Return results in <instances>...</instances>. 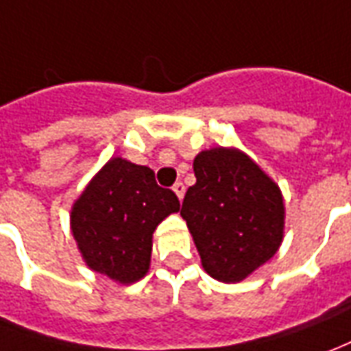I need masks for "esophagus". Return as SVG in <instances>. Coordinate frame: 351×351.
<instances>
[{"instance_id": "34e87169", "label": "esophagus", "mask_w": 351, "mask_h": 351, "mask_svg": "<svg viewBox=\"0 0 351 351\" xmlns=\"http://www.w3.org/2000/svg\"><path fill=\"white\" fill-rule=\"evenodd\" d=\"M173 190H175V193L178 195V199H182L184 197V192H186V188H184L182 182H176L175 186H173Z\"/></svg>"}]
</instances>
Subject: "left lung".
<instances>
[{
	"label": "left lung",
	"instance_id": "1",
	"mask_svg": "<svg viewBox=\"0 0 351 351\" xmlns=\"http://www.w3.org/2000/svg\"><path fill=\"white\" fill-rule=\"evenodd\" d=\"M195 184L184 195L188 224L210 278L235 283L269 261L283 239V197L256 163L228 148L193 159Z\"/></svg>",
	"mask_w": 351,
	"mask_h": 351
}]
</instances>
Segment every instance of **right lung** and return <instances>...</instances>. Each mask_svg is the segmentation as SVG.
I'll return each mask as SVG.
<instances>
[{
    "label": "right lung",
    "mask_w": 351,
    "mask_h": 351,
    "mask_svg": "<svg viewBox=\"0 0 351 351\" xmlns=\"http://www.w3.org/2000/svg\"><path fill=\"white\" fill-rule=\"evenodd\" d=\"M178 209L176 193L150 167L114 158L73 203L72 234L90 269L134 283L150 266L154 230Z\"/></svg>",
    "instance_id": "right-lung-1"
}]
</instances>
